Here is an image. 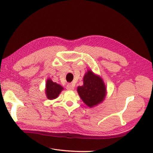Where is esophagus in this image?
I'll list each match as a JSON object with an SVG mask.
<instances>
[{"label":"esophagus","instance_id":"esophagus-1","mask_svg":"<svg viewBox=\"0 0 153 153\" xmlns=\"http://www.w3.org/2000/svg\"><path fill=\"white\" fill-rule=\"evenodd\" d=\"M66 89H67V90H69V91H73L74 89V87L71 84H69L67 85Z\"/></svg>","mask_w":153,"mask_h":153}]
</instances>
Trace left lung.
Instances as JSON below:
<instances>
[{
  "instance_id": "obj_1",
  "label": "left lung",
  "mask_w": 153,
  "mask_h": 153,
  "mask_svg": "<svg viewBox=\"0 0 153 153\" xmlns=\"http://www.w3.org/2000/svg\"><path fill=\"white\" fill-rule=\"evenodd\" d=\"M77 91L82 101L89 107L102 101L106 94V88L101 78L91 71L84 77V85L77 88Z\"/></svg>"
}]
</instances>
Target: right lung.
Listing matches in <instances>:
<instances>
[{"mask_svg":"<svg viewBox=\"0 0 153 153\" xmlns=\"http://www.w3.org/2000/svg\"><path fill=\"white\" fill-rule=\"evenodd\" d=\"M62 89L63 87L61 85L57 84L55 82H53L52 80H47V84H46V94L48 99L53 100L57 98Z\"/></svg>","mask_w":153,"mask_h":153,"instance_id":"1","label":"right lung"}]
</instances>
